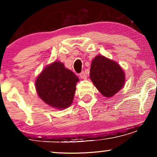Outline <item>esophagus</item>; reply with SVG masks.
I'll return each mask as SVG.
<instances>
[{
  "label": "esophagus",
  "instance_id": "obj_1",
  "mask_svg": "<svg viewBox=\"0 0 157 157\" xmlns=\"http://www.w3.org/2000/svg\"><path fill=\"white\" fill-rule=\"evenodd\" d=\"M79 76H80L81 78H83V79H86V74L85 71H82V72H81V74H79Z\"/></svg>",
  "mask_w": 157,
  "mask_h": 157
}]
</instances>
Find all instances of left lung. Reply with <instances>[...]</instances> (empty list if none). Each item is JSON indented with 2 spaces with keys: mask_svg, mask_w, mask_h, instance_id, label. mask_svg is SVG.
<instances>
[{
  "mask_svg": "<svg viewBox=\"0 0 157 157\" xmlns=\"http://www.w3.org/2000/svg\"><path fill=\"white\" fill-rule=\"evenodd\" d=\"M90 78L102 95L111 97L124 85L125 75L117 62L103 56H97L92 61Z\"/></svg>",
  "mask_w": 157,
  "mask_h": 157,
  "instance_id": "8db88e82",
  "label": "left lung"
}]
</instances>
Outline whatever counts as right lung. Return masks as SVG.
<instances>
[{
	"mask_svg": "<svg viewBox=\"0 0 157 157\" xmlns=\"http://www.w3.org/2000/svg\"><path fill=\"white\" fill-rule=\"evenodd\" d=\"M78 78L61 62L55 61L44 68L36 81L39 97L49 106L66 109L72 104Z\"/></svg>",
	"mask_w": 157,
	"mask_h": 157,
	"instance_id": "obj_1",
	"label": "right lung"
}]
</instances>
